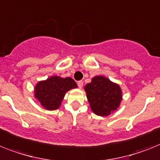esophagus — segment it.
Returning <instances> with one entry per match:
<instances>
[{
    "mask_svg": "<svg viewBox=\"0 0 160 160\" xmlns=\"http://www.w3.org/2000/svg\"><path fill=\"white\" fill-rule=\"evenodd\" d=\"M78 84V87L80 88H83V85H84V82H83L82 80H80V81H78L77 82Z\"/></svg>",
    "mask_w": 160,
    "mask_h": 160,
    "instance_id": "obj_1",
    "label": "esophagus"
}]
</instances>
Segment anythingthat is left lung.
<instances>
[{
	"mask_svg": "<svg viewBox=\"0 0 160 160\" xmlns=\"http://www.w3.org/2000/svg\"><path fill=\"white\" fill-rule=\"evenodd\" d=\"M84 88L91 109L96 115L107 116L119 107L122 99L121 89L104 76L92 78V82Z\"/></svg>",
	"mask_w": 160,
	"mask_h": 160,
	"instance_id": "8db88e82",
	"label": "left lung"
}]
</instances>
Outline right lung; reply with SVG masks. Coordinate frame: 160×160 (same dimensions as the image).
I'll return each instance as SVG.
<instances>
[{
    "mask_svg": "<svg viewBox=\"0 0 160 160\" xmlns=\"http://www.w3.org/2000/svg\"><path fill=\"white\" fill-rule=\"evenodd\" d=\"M77 84L72 78L52 76L45 81H41L35 88V97L47 110H56L68 90L76 88Z\"/></svg>",
    "mask_w": 160,
    "mask_h": 160,
    "instance_id": "obj_1",
    "label": "right lung"
}]
</instances>
